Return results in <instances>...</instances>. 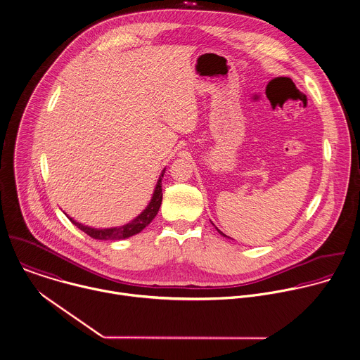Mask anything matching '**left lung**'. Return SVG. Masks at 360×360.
Listing matches in <instances>:
<instances>
[{
	"label": "left lung",
	"mask_w": 360,
	"mask_h": 360,
	"mask_svg": "<svg viewBox=\"0 0 360 360\" xmlns=\"http://www.w3.org/2000/svg\"><path fill=\"white\" fill-rule=\"evenodd\" d=\"M217 231H219V233H220V234H221V236H223V237H227V236H226V234H224V233H221V231H220V230H219V229H217Z\"/></svg>",
	"instance_id": "left-lung-1"
}]
</instances>
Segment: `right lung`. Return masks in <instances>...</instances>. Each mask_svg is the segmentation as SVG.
Listing matches in <instances>:
<instances>
[{
  "mask_svg": "<svg viewBox=\"0 0 360 360\" xmlns=\"http://www.w3.org/2000/svg\"><path fill=\"white\" fill-rule=\"evenodd\" d=\"M165 169L161 172L153 198L148 203V206L136 217L133 219L130 223L120 226V227H112V229H92L88 226H84L75 220H72L70 216H67L70 219V221L77 226L79 230H82L85 234H88L89 237L95 238V240H123V238H129L134 234H139L140 231H143L151 221L153 219L157 216L160 206H161V200H162V176H164Z\"/></svg>",
  "mask_w": 360,
  "mask_h": 360,
  "instance_id": "right-lung-1",
  "label": "right lung"
}]
</instances>
